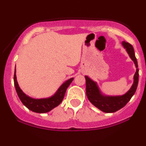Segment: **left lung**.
Listing matches in <instances>:
<instances>
[{
  "instance_id": "obj_1",
  "label": "left lung",
  "mask_w": 146,
  "mask_h": 146,
  "mask_svg": "<svg viewBox=\"0 0 146 146\" xmlns=\"http://www.w3.org/2000/svg\"><path fill=\"white\" fill-rule=\"evenodd\" d=\"M123 47L126 49L130 58L133 60L136 66L137 71L134 75V83L130 89L121 96H105L99 90L97 83L90 80L88 76L86 78V93L88 100L95 107L104 113H115L126 105L136 92L139 82V68L137 60L135 55V51L130 43L123 41Z\"/></svg>"
}]
</instances>
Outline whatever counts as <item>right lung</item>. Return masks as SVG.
Masks as SVG:
<instances>
[{"mask_svg": "<svg viewBox=\"0 0 146 146\" xmlns=\"http://www.w3.org/2000/svg\"><path fill=\"white\" fill-rule=\"evenodd\" d=\"M14 86L16 88V93L18 95V98H20L22 103L24 104L28 109L31 111L35 112V113H45L49 112L53 108H56L58 105L61 103L63 100L64 97L65 93L67 88L71 84L73 78H72L67 81L65 82L60 87L59 89L56 92V94L51 98H44V99H33L29 98V96L26 95L23 92L21 88H20L16 80V68H15L14 72Z\"/></svg>", "mask_w": 146, "mask_h": 146, "instance_id": "1", "label": "right lung"}]
</instances>
